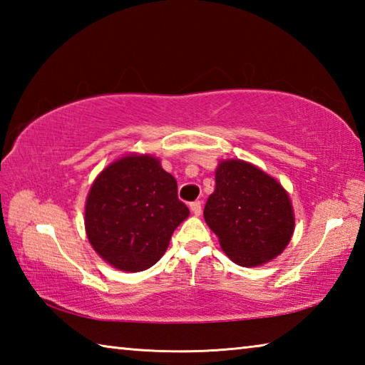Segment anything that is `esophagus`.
<instances>
[{
    "instance_id": "obj_1",
    "label": "esophagus",
    "mask_w": 365,
    "mask_h": 365,
    "mask_svg": "<svg viewBox=\"0 0 365 365\" xmlns=\"http://www.w3.org/2000/svg\"><path fill=\"white\" fill-rule=\"evenodd\" d=\"M190 209H191V212H193L195 215H200V214H201V202H200V201L191 202Z\"/></svg>"
}]
</instances>
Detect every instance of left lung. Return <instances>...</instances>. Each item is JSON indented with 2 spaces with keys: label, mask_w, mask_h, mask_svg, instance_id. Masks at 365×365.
Masks as SVG:
<instances>
[{
  "label": "left lung",
  "mask_w": 365,
  "mask_h": 365,
  "mask_svg": "<svg viewBox=\"0 0 365 365\" xmlns=\"http://www.w3.org/2000/svg\"><path fill=\"white\" fill-rule=\"evenodd\" d=\"M205 220L225 255L242 267H257L282 255L294 232L287 190L267 172L242 159L219 163Z\"/></svg>",
  "instance_id": "8db88e82"
}]
</instances>
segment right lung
Segmentation results:
<instances>
[{"label": "right lung", "mask_w": 365, "mask_h": 365, "mask_svg": "<svg viewBox=\"0 0 365 365\" xmlns=\"http://www.w3.org/2000/svg\"><path fill=\"white\" fill-rule=\"evenodd\" d=\"M177 180L153 154L130 153L95 178L85 202V232L109 265L123 272L153 267L172 233L188 217Z\"/></svg>", "instance_id": "1"}]
</instances>
